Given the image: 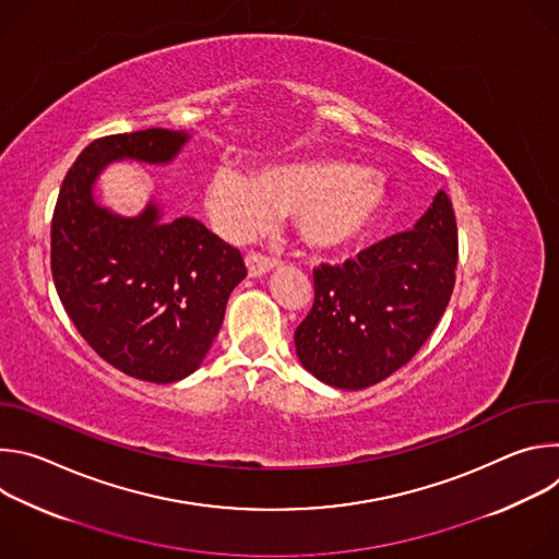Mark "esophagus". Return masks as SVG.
Segmentation results:
<instances>
[{
  "instance_id": "esophagus-1",
  "label": "esophagus",
  "mask_w": 559,
  "mask_h": 559,
  "mask_svg": "<svg viewBox=\"0 0 559 559\" xmlns=\"http://www.w3.org/2000/svg\"><path fill=\"white\" fill-rule=\"evenodd\" d=\"M246 265H248V272L250 276H263L265 272H270L272 267H276V261L270 259V257H263L259 252H250L246 257Z\"/></svg>"
}]
</instances>
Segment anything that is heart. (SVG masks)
Wrapping results in <instances>:
<instances>
[{
  "instance_id": "obj_1",
  "label": "heart",
  "mask_w": 559,
  "mask_h": 559,
  "mask_svg": "<svg viewBox=\"0 0 559 559\" xmlns=\"http://www.w3.org/2000/svg\"><path fill=\"white\" fill-rule=\"evenodd\" d=\"M384 203L386 190L378 175L338 158L265 166L254 177L218 166L205 186V207L227 236L248 238L267 227L276 212L292 210L300 241L318 252L356 246Z\"/></svg>"
}]
</instances>
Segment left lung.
<instances>
[{"instance_id":"left-lung-1","label":"left lung","mask_w":559,"mask_h":559,"mask_svg":"<svg viewBox=\"0 0 559 559\" xmlns=\"http://www.w3.org/2000/svg\"><path fill=\"white\" fill-rule=\"evenodd\" d=\"M457 265L447 192L420 221L343 265L313 270V305L294 332L296 356L338 389L371 386L407 365L442 318Z\"/></svg>"}]
</instances>
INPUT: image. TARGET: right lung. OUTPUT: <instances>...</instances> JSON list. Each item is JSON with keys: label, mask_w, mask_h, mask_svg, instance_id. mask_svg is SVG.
<instances>
[{"label": "right lung", "mask_w": 559, "mask_h": 559, "mask_svg": "<svg viewBox=\"0 0 559 559\" xmlns=\"http://www.w3.org/2000/svg\"><path fill=\"white\" fill-rule=\"evenodd\" d=\"M188 139L168 128L95 139L68 170L50 227L52 281L76 332L119 371L156 384L199 369L248 270L201 221H162L154 201L136 216L115 214L95 183L126 158L166 166Z\"/></svg>", "instance_id": "add662e5"}]
</instances>
